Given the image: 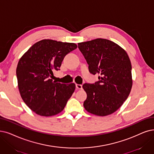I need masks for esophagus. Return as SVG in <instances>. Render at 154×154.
Returning a JSON list of instances; mask_svg holds the SVG:
<instances>
[{
  "label": "esophagus",
  "mask_w": 154,
  "mask_h": 154,
  "mask_svg": "<svg viewBox=\"0 0 154 154\" xmlns=\"http://www.w3.org/2000/svg\"><path fill=\"white\" fill-rule=\"evenodd\" d=\"M76 88L79 90H82V85H79V84H76Z\"/></svg>",
  "instance_id": "esophagus-1"
}]
</instances>
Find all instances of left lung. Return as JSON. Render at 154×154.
<instances>
[{"label":"left lung","instance_id":"8db88e82","mask_svg":"<svg viewBox=\"0 0 154 154\" xmlns=\"http://www.w3.org/2000/svg\"><path fill=\"white\" fill-rule=\"evenodd\" d=\"M78 48L90 72L100 75L95 83L83 85L87 94L85 109L100 116L114 113L127 99L132 87L131 64L126 52L103 38L78 43Z\"/></svg>","mask_w":154,"mask_h":154}]
</instances>
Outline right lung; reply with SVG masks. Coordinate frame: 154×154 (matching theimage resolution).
<instances>
[{
  "instance_id": "1",
  "label": "right lung",
  "mask_w": 154,
  "mask_h": 154,
  "mask_svg": "<svg viewBox=\"0 0 154 154\" xmlns=\"http://www.w3.org/2000/svg\"><path fill=\"white\" fill-rule=\"evenodd\" d=\"M77 48L73 43L45 39L35 43L20 59L16 69L22 99L34 112L52 116L64 109L75 84L56 83L51 79L64 57Z\"/></svg>"
}]
</instances>
